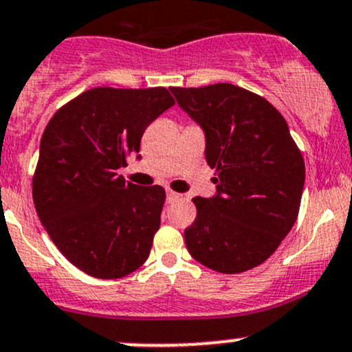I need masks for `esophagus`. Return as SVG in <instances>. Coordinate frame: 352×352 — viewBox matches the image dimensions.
<instances>
[{"instance_id":"1","label":"esophagus","mask_w":352,"mask_h":352,"mask_svg":"<svg viewBox=\"0 0 352 352\" xmlns=\"http://www.w3.org/2000/svg\"><path fill=\"white\" fill-rule=\"evenodd\" d=\"M180 199H182V195L177 194V192H173V190L166 192V202H170V204H173V202L180 201Z\"/></svg>"}]
</instances>
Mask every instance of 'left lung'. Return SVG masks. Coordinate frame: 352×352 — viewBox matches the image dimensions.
Segmentation results:
<instances>
[{
  "label": "left lung",
  "mask_w": 352,
  "mask_h": 352,
  "mask_svg": "<svg viewBox=\"0 0 352 352\" xmlns=\"http://www.w3.org/2000/svg\"><path fill=\"white\" fill-rule=\"evenodd\" d=\"M206 133V160L217 194L194 197L197 217L184 232L194 260L243 273L268 260L300 209L305 164L278 109L232 86L170 87Z\"/></svg>",
  "instance_id": "8db88e82"
}]
</instances>
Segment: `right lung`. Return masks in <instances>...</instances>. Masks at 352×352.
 <instances>
[{
    "label": "right lung",
    "mask_w": 352,
    "mask_h": 352,
    "mask_svg": "<svg viewBox=\"0 0 352 352\" xmlns=\"http://www.w3.org/2000/svg\"><path fill=\"white\" fill-rule=\"evenodd\" d=\"M173 104L165 87H94L62 106L43 131L33 204L58 251L94 278L126 276L150 254L165 188L126 182L118 168Z\"/></svg>",
    "instance_id": "add662e5"
}]
</instances>
